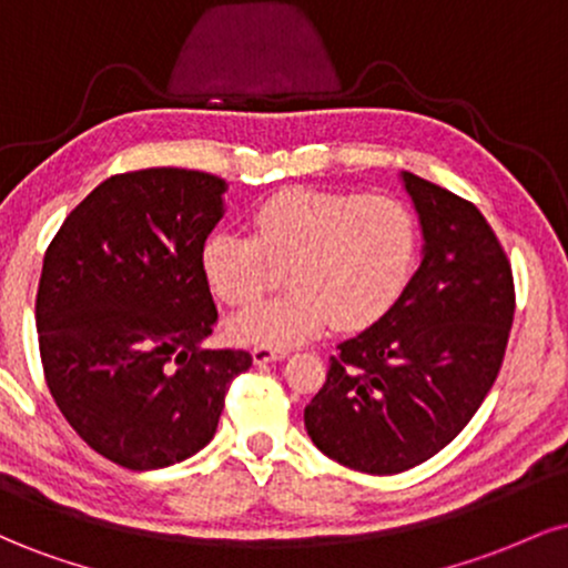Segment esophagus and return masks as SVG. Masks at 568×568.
Masks as SVG:
<instances>
[{
  "label": "esophagus",
  "mask_w": 568,
  "mask_h": 568,
  "mask_svg": "<svg viewBox=\"0 0 568 568\" xmlns=\"http://www.w3.org/2000/svg\"><path fill=\"white\" fill-rule=\"evenodd\" d=\"M288 355V349L285 347H272V344H258V347H253V361L262 366V363H270V361H283V357Z\"/></svg>",
  "instance_id": "obj_1"
}]
</instances>
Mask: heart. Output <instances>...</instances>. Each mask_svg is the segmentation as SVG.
<instances>
[{
	"mask_svg": "<svg viewBox=\"0 0 568 568\" xmlns=\"http://www.w3.org/2000/svg\"><path fill=\"white\" fill-rule=\"evenodd\" d=\"M419 226L403 202L363 192L288 189L253 211L251 237L219 232L202 247V272L226 306L245 310L280 280L291 288L232 321L240 342L296 344L325 323L363 331L382 321L408 285Z\"/></svg>",
	"mask_w": 568,
	"mask_h": 568,
	"instance_id": "1",
	"label": "heart"
}]
</instances>
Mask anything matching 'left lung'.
Returning a JSON list of instances; mask_svg holds the SVG:
<instances>
[{
    "label": "left lung",
    "mask_w": 568,
    "mask_h": 568,
    "mask_svg": "<svg viewBox=\"0 0 568 568\" xmlns=\"http://www.w3.org/2000/svg\"><path fill=\"white\" fill-rule=\"evenodd\" d=\"M425 256L393 310L338 344L304 408L312 443L349 470L395 475L446 448L497 382L515 315L513 266L484 213L403 173Z\"/></svg>",
    "instance_id": "8db88e82"
}]
</instances>
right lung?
<instances>
[{
    "instance_id": "add662e5",
    "label": "right lung",
    "mask_w": 568,
    "mask_h": 568,
    "mask_svg": "<svg viewBox=\"0 0 568 568\" xmlns=\"http://www.w3.org/2000/svg\"><path fill=\"white\" fill-rule=\"evenodd\" d=\"M224 179L184 168L116 173L69 213L37 291L44 382L93 452L160 470L207 446L245 349H202L219 321L202 247Z\"/></svg>"
}]
</instances>
